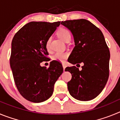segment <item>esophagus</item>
I'll use <instances>...</instances> for the list:
<instances>
[{
  "label": "esophagus",
  "instance_id": "obj_1",
  "mask_svg": "<svg viewBox=\"0 0 120 120\" xmlns=\"http://www.w3.org/2000/svg\"><path fill=\"white\" fill-rule=\"evenodd\" d=\"M62 67H63V68H64V71L65 70V68L66 67V65H65V64L63 63L62 64Z\"/></svg>",
  "mask_w": 120,
  "mask_h": 120
}]
</instances>
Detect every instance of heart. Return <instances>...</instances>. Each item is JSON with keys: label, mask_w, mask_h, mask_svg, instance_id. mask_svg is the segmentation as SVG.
I'll list each match as a JSON object with an SVG mask.
<instances>
[{"label": "heart", "mask_w": 120, "mask_h": 120, "mask_svg": "<svg viewBox=\"0 0 120 120\" xmlns=\"http://www.w3.org/2000/svg\"><path fill=\"white\" fill-rule=\"evenodd\" d=\"M58 35L62 40L64 41H67L71 39V32L68 29L62 28L59 29L58 31ZM45 48L47 51L51 50L50 47V38H49L45 43ZM68 57V53L65 52H61L58 51L56 53H55V55L53 56L52 59L54 61H56L58 62H65L66 59Z\"/></svg>", "instance_id": "obj_1"}]
</instances>
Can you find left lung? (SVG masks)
Returning <instances> with one entry per match:
<instances>
[{"label": "left lung", "instance_id": "8db88e82", "mask_svg": "<svg viewBox=\"0 0 120 120\" xmlns=\"http://www.w3.org/2000/svg\"><path fill=\"white\" fill-rule=\"evenodd\" d=\"M61 24L71 30L75 40L69 62L84 64L81 71L75 66L65 68L72 75L67 83L68 91L76 99L91 100L102 91L109 78V50L103 33L90 21L79 19Z\"/></svg>", "mask_w": 120, "mask_h": 120}]
</instances>
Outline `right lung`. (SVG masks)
<instances>
[{"instance_id":"obj_1","label":"right lung","mask_w":120,"mask_h":120,"mask_svg":"<svg viewBox=\"0 0 120 120\" xmlns=\"http://www.w3.org/2000/svg\"><path fill=\"white\" fill-rule=\"evenodd\" d=\"M61 22H32L15 34L11 43L10 66L20 94L29 101L40 103L52 95L54 85L63 72L60 62L49 68L40 63L49 59L45 43Z\"/></svg>"}]
</instances>
